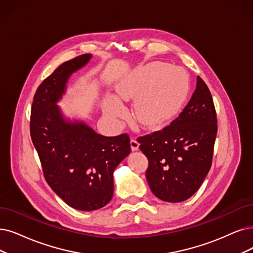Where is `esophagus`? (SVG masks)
Segmentation results:
<instances>
[{"instance_id": "1", "label": "esophagus", "mask_w": 253, "mask_h": 253, "mask_svg": "<svg viewBox=\"0 0 253 253\" xmlns=\"http://www.w3.org/2000/svg\"><path fill=\"white\" fill-rule=\"evenodd\" d=\"M130 148H132L133 151L139 149V142L136 139H130Z\"/></svg>"}]
</instances>
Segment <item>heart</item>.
I'll return each mask as SVG.
<instances>
[{"instance_id":"obj_1","label":"heart","mask_w":253,"mask_h":253,"mask_svg":"<svg viewBox=\"0 0 253 253\" xmlns=\"http://www.w3.org/2000/svg\"><path fill=\"white\" fill-rule=\"evenodd\" d=\"M190 89L185 70L163 62L137 67L116 85V94L123 100L135 99V117L145 127H159L172 120L183 109ZM105 112L121 117L125 108L115 96L105 100Z\"/></svg>"}]
</instances>
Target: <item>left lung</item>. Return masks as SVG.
I'll use <instances>...</instances> for the list:
<instances>
[{
  "instance_id": "8db88e82",
  "label": "left lung",
  "mask_w": 253,
  "mask_h": 253,
  "mask_svg": "<svg viewBox=\"0 0 253 253\" xmlns=\"http://www.w3.org/2000/svg\"><path fill=\"white\" fill-rule=\"evenodd\" d=\"M216 136L213 98L197 77L195 91L179 116L162 130L138 138L148 159L151 192L167 203H181L193 195L211 169Z\"/></svg>"
}]
</instances>
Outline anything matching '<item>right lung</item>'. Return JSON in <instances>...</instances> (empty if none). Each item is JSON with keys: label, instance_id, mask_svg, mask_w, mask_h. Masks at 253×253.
Here are the masks:
<instances>
[{"label": "right lung", "instance_id": "right-lung-1", "mask_svg": "<svg viewBox=\"0 0 253 253\" xmlns=\"http://www.w3.org/2000/svg\"><path fill=\"white\" fill-rule=\"evenodd\" d=\"M91 58L85 54L64 62L40 84L30 121L46 183L69 207L85 211L110 203L114 170L130 153L126 134H97L83 120L66 117L57 105L66 93L69 78Z\"/></svg>", "mask_w": 253, "mask_h": 253}]
</instances>
